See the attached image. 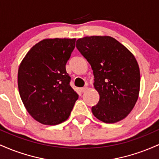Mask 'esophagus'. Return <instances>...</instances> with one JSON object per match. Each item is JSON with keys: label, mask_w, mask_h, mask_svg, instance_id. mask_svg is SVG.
Wrapping results in <instances>:
<instances>
[{"label": "esophagus", "mask_w": 159, "mask_h": 159, "mask_svg": "<svg viewBox=\"0 0 159 159\" xmlns=\"http://www.w3.org/2000/svg\"><path fill=\"white\" fill-rule=\"evenodd\" d=\"M87 87H82V88H81L80 89V90H81V92H82V93H84L85 91H87Z\"/></svg>", "instance_id": "1"}]
</instances>
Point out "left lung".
<instances>
[{
    "label": "left lung",
    "mask_w": 159,
    "mask_h": 159,
    "mask_svg": "<svg viewBox=\"0 0 159 159\" xmlns=\"http://www.w3.org/2000/svg\"><path fill=\"white\" fill-rule=\"evenodd\" d=\"M76 47L93 71L99 101L93 114L105 123L123 120L132 111L140 91V69L133 54L108 36H85Z\"/></svg>",
    "instance_id": "1"
}]
</instances>
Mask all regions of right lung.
I'll use <instances>...</instances> for the list:
<instances>
[{
	"label": "right lung",
	"mask_w": 159,
	"mask_h": 159,
	"mask_svg": "<svg viewBox=\"0 0 159 159\" xmlns=\"http://www.w3.org/2000/svg\"><path fill=\"white\" fill-rule=\"evenodd\" d=\"M75 40H42L20 63L18 87L21 101L30 116L40 123L54 125L66 121L78 98L66 70Z\"/></svg>",
	"instance_id": "add662e5"
}]
</instances>
